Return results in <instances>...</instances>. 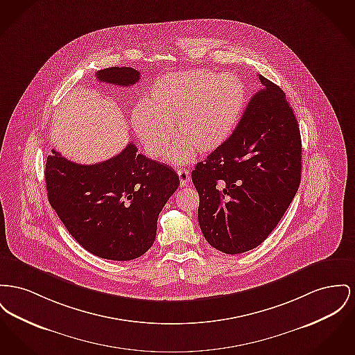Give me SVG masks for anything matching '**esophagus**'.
I'll return each mask as SVG.
<instances>
[{"label":"esophagus","instance_id":"1","mask_svg":"<svg viewBox=\"0 0 355 355\" xmlns=\"http://www.w3.org/2000/svg\"><path fill=\"white\" fill-rule=\"evenodd\" d=\"M177 174H178V177H180L181 185H182V187H187L189 182H190V173H189L188 170L180 168V170H177Z\"/></svg>","mask_w":355,"mask_h":355}]
</instances>
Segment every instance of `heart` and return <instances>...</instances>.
<instances>
[{
    "label": "heart",
    "instance_id": "obj_1",
    "mask_svg": "<svg viewBox=\"0 0 355 355\" xmlns=\"http://www.w3.org/2000/svg\"><path fill=\"white\" fill-rule=\"evenodd\" d=\"M245 88L234 73L181 71L168 73L150 87L146 105L132 108L131 127L153 158L165 154L173 131L178 142L170 161L185 164L194 148L208 154L223 146L240 121Z\"/></svg>",
    "mask_w": 355,
    "mask_h": 355
}]
</instances>
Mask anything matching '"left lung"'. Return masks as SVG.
<instances>
[{
	"instance_id": "obj_1",
	"label": "left lung",
	"mask_w": 355,
	"mask_h": 355,
	"mask_svg": "<svg viewBox=\"0 0 355 355\" xmlns=\"http://www.w3.org/2000/svg\"><path fill=\"white\" fill-rule=\"evenodd\" d=\"M228 141L191 171L198 223L209 244L228 254L260 245L297 191L302 139L286 94L261 75Z\"/></svg>"
}]
</instances>
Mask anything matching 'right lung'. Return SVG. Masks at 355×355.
I'll list each match as a JSON object with an SVG mask.
<instances>
[{"instance_id":"1","label":"right lung","mask_w":355,"mask_h":355,"mask_svg":"<svg viewBox=\"0 0 355 355\" xmlns=\"http://www.w3.org/2000/svg\"><path fill=\"white\" fill-rule=\"evenodd\" d=\"M139 71L111 67L96 72L102 83L130 87ZM134 144L105 162L80 165L52 150L45 164L48 200L71 236L89 253L127 261L146 253L157 220L180 185L177 173L137 153Z\"/></svg>"}]
</instances>
